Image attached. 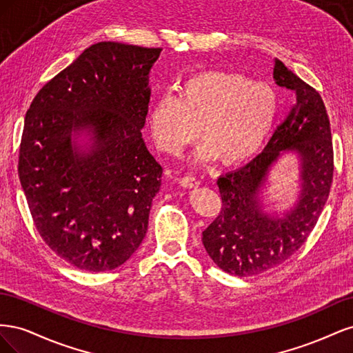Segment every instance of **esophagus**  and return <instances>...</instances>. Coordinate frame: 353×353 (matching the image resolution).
Masks as SVG:
<instances>
[{
  "mask_svg": "<svg viewBox=\"0 0 353 353\" xmlns=\"http://www.w3.org/2000/svg\"><path fill=\"white\" fill-rule=\"evenodd\" d=\"M179 184L183 185V187L193 188V187L200 185V181H199V178H196V176H188V175H185V176H183V178H179Z\"/></svg>",
  "mask_w": 353,
  "mask_h": 353,
  "instance_id": "obj_1",
  "label": "esophagus"
}]
</instances>
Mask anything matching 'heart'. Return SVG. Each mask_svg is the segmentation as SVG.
<instances>
[{
  "label": "heart",
  "mask_w": 353,
  "mask_h": 353,
  "mask_svg": "<svg viewBox=\"0 0 353 353\" xmlns=\"http://www.w3.org/2000/svg\"><path fill=\"white\" fill-rule=\"evenodd\" d=\"M276 113L279 95L271 85L237 72L205 70L181 83L179 95H160L148 121L162 153L179 154L197 140L201 128L206 140L199 150L201 160L221 156L225 163H239L261 150Z\"/></svg>",
  "instance_id": "obj_1"
}]
</instances>
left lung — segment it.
Segmentation results:
<instances>
[{
    "label": "left lung",
    "instance_id": "1",
    "mask_svg": "<svg viewBox=\"0 0 353 353\" xmlns=\"http://www.w3.org/2000/svg\"><path fill=\"white\" fill-rule=\"evenodd\" d=\"M274 79L293 91L296 103L262 153L218 179L222 208L203 231V245L212 261L237 276L275 268L301 249L316 225L333 183V140L321 95L279 59ZM283 150L297 151L303 159V193L293 211L283 219H271L261 212L257 194Z\"/></svg>",
    "mask_w": 353,
    "mask_h": 353
}]
</instances>
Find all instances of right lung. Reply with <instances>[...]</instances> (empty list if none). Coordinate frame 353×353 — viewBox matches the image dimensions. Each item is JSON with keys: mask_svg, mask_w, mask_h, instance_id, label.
I'll use <instances>...</instances> for the list:
<instances>
[{"mask_svg": "<svg viewBox=\"0 0 353 353\" xmlns=\"http://www.w3.org/2000/svg\"><path fill=\"white\" fill-rule=\"evenodd\" d=\"M162 48L99 42L42 87L26 112L19 178L42 240L90 272L125 263L145 237L162 166L141 130L148 72ZM90 129L91 154L70 134Z\"/></svg>", "mask_w": 353, "mask_h": 353, "instance_id": "right-lung-1", "label": "right lung"}]
</instances>
